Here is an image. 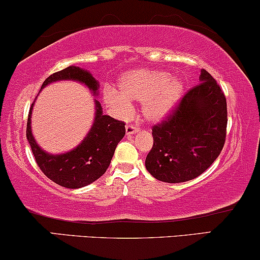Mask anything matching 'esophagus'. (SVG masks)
Instances as JSON below:
<instances>
[{
    "label": "esophagus",
    "instance_id": "34e87169",
    "mask_svg": "<svg viewBox=\"0 0 260 260\" xmlns=\"http://www.w3.org/2000/svg\"><path fill=\"white\" fill-rule=\"evenodd\" d=\"M137 127L134 126V125H126V127H125V133H126V136H131V135H135L137 133Z\"/></svg>",
    "mask_w": 260,
    "mask_h": 260
}]
</instances>
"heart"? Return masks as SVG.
Returning <instances> with one entry per match:
<instances>
[{
  "label": "heart",
  "instance_id": "heart-1",
  "mask_svg": "<svg viewBox=\"0 0 260 260\" xmlns=\"http://www.w3.org/2000/svg\"><path fill=\"white\" fill-rule=\"evenodd\" d=\"M119 91L107 88L104 102L117 117L123 118L131 111L130 102L142 105L141 113L149 124H158L169 117L184 94V82L170 77L161 70H136L124 75L118 82Z\"/></svg>",
  "mask_w": 260,
  "mask_h": 260
}]
</instances>
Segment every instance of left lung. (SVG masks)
<instances>
[{
  "label": "left lung",
  "mask_w": 260,
  "mask_h": 260,
  "mask_svg": "<svg viewBox=\"0 0 260 260\" xmlns=\"http://www.w3.org/2000/svg\"><path fill=\"white\" fill-rule=\"evenodd\" d=\"M226 100L206 70L199 84L182 99L175 113L153 127L152 149L146 169L166 183L197 178L218 158L225 142Z\"/></svg>",
  "instance_id": "obj_1"
}]
</instances>
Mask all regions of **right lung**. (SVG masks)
I'll return each instance as SVG.
<instances>
[{"mask_svg": "<svg viewBox=\"0 0 260 260\" xmlns=\"http://www.w3.org/2000/svg\"><path fill=\"white\" fill-rule=\"evenodd\" d=\"M61 81L81 83L90 90L92 96H99V82L90 72L75 65L48 77L42 84L41 90L52 83ZM94 120L82 142L71 150L57 154L44 150L35 139L31 127L35 102L31 105L26 127V137L31 150L42 172L61 187L69 189L83 188L100 178L110 166L114 150L125 135V124L123 121L115 120L110 115H105L101 104L96 99H94Z\"/></svg>", "mask_w": 260, "mask_h": 260, "instance_id": "1", "label": "right lung"}]
</instances>
